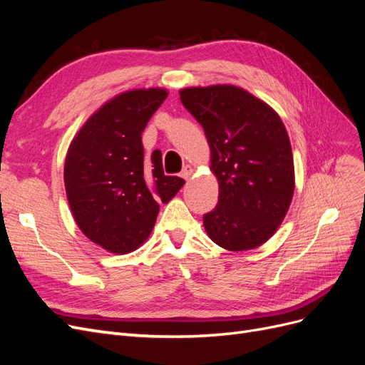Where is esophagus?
I'll list each match as a JSON object with an SVG mask.
<instances>
[{"label":"esophagus","instance_id":"1","mask_svg":"<svg viewBox=\"0 0 365 365\" xmlns=\"http://www.w3.org/2000/svg\"><path fill=\"white\" fill-rule=\"evenodd\" d=\"M192 173H193V168H192V165L185 164L184 168H182V170H181V176H182V178H184V180H189Z\"/></svg>","mask_w":365,"mask_h":365}]
</instances>
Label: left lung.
Returning a JSON list of instances; mask_svg holds the SVG:
<instances>
[{
    "mask_svg": "<svg viewBox=\"0 0 365 365\" xmlns=\"http://www.w3.org/2000/svg\"><path fill=\"white\" fill-rule=\"evenodd\" d=\"M181 102L204 128L219 201L204 215L215 244L230 251L264 244L282 224L294 195L288 132L271 106L233 85L181 90Z\"/></svg>",
    "mask_w": 365,
    "mask_h": 365,
    "instance_id": "1",
    "label": "left lung"
}]
</instances>
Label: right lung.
Returning a JSON list of instances; mask_svg holds the SVG:
<instances>
[{
  "label": "right lung",
  "mask_w": 365,
  "mask_h": 365,
  "mask_svg": "<svg viewBox=\"0 0 365 365\" xmlns=\"http://www.w3.org/2000/svg\"><path fill=\"white\" fill-rule=\"evenodd\" d=\"M168 91L118 94L94 113L71 141L63 180L82 233L109 252L137 250L155 225L160 202L184 185L163 170L161 152L145 158L141 134Z\"/></svg>",
  "instance_id": "right-lung-1"
}]
</instances>
